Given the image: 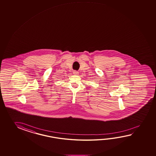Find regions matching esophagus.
<instances>
[{
    "label": "esophagus",
    "instance_id": "1",
    "mask_svg": "<svg viewBox=\"0 0 156 156\" xmlns=\"http://www.w3.org/2000/svg\"><path fill=\"white\" fill-rule=\"evenodd\" d=\"M73 73L74 75H78L79 74V72L77 71L74 70L73 71Z\"/></svg>",
    "mask_w": 156,
    "mask_h": 156
}]
</instances>
